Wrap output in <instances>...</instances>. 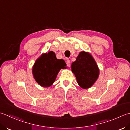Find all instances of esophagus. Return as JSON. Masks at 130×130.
<instances>
[{
  "mask_svg": "<svg viewBox=\"0 0 130 130\" xmlns=\"http://www.w3.org/2000/svg\"><path fill=\"white\" fill-rule=\"evenodd\" d=\"M66 63H67V65L68 67H70V61L69 60L67 59V60H66Z\"/></svg>",
  "mask_w": 130,
  "mask_h": 130,
  "instance_id": "obj_1",
  "label": "esophagus"
}]
</instances>
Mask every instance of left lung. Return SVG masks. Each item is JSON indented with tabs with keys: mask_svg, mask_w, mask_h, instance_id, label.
Returning <instances> with one entry per match:
<instances>
[{
	"mask_svg": "<svg viewBox=\"0 0 130 130\" xmlns=\"http://www.w3.org/2000/svg\"><path fill=\"white\" fill-rule=\"evenodd\" d=\"M72 70L78 85L84 89L91 87L99 74L98 65L92 56L84 51L79 53L75 61L72 63Z\"/></svg>",
	"mask_w": 130,
	"mask_h": 130,
	"instance_id": "8db88e82",
	"label": "left lung"
}]
</instances>
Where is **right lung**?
Masks as SVG:
<instances>
[{
	"instance_id": "add662e5",
	"label": "right lung",
	"mask_w": 130,
	"mask_h": 130,
	"mask_svg": "<svg viewBox=\"0 0 130 130\" xmlns=\"http://www.w3.org/2000/svg\"><path fill=\"white\" fill-rule=\"evenodd\" d=\"M67 64L63 60L57 59L55 53L50 51L42 55L35 61L32 73L35 80L42 87H50L55 82L61 69Z\"/></svg>"
}]
</instances>
